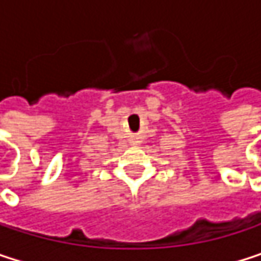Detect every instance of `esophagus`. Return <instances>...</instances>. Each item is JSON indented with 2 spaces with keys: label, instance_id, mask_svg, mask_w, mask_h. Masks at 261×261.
<instances>
[{
  "label": "esophagus",
  "instance_id": "esophagus-1",
  "mask_svg": "<svg viewBox=\"0 0 261 261\" xmlns=\"http://www.w3.org/2000/svg\"><path fill=\"white\" fill-rule=\"evenodd\" d=\"M137 142H139V140H133V145H134V143H137Z\"/></svg>",
  "mask_w": 261,
  "mask_h": 261
}]
</instances>
